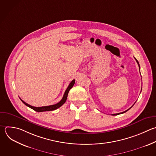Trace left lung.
Masks as SVG:
<instances>
[{
    "label": "left lung",
    "mask_w": 156,
    "mask_h": 156,
    "mask_svg": "<svg viewBox=\"0 0 156 156\" xmlns=\"http://www.w3.org/2000/svg\"><path fill=\"white\" fill-rule=\"evenodd\" d=\"M134 58H135V57H134ZM135 60H136V63H138V66H139V69H140V65H139V63H138V60H136V58H135ZM134 104H135V103H134ZM134 104H133V105H134ZM133 105H132V107H130V108H129V109H127V110H126V111H124V112H121V113H115V114H112V115H113V116H115V115H119V114H122V113H125V112H127V111H128V110H129V109H130V108H132V107H133Z\"/></svg>",
    "instance_id": "8db88e82"
}]
</instances>
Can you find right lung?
Masks as SVG:
<instances>
[{
    "instance_id": "right-lung-1",
    "label": "right lung",
    "mask_w": 156,
    "mask_h": 156,
    "mask_svg": "<svg viewBox=\"0 0 156 156\" xmlns=\"http://www.w3.org/2000/svg\"><path fill=\"white\" fill-rule=\"evenodd\" d=\"M75 83V80H73L71 81V82L69 83V86L68 87L67 89L66 90L65 92V94L63 96V98L62 99V100L58 102L57 104H54V105H48V106H43V107H34V106H32L28 104H27L26 102H25L24 101H23L22 99L21 101L26 105H27V107H30V108L34 110L36 112H46V111H52V110H56L58 108L60 107L63 104H65V102H66V99H67V97H68V93L70 90L71 88H72V87H73V85H74Z\"/></svg>"
}]
</instances>
